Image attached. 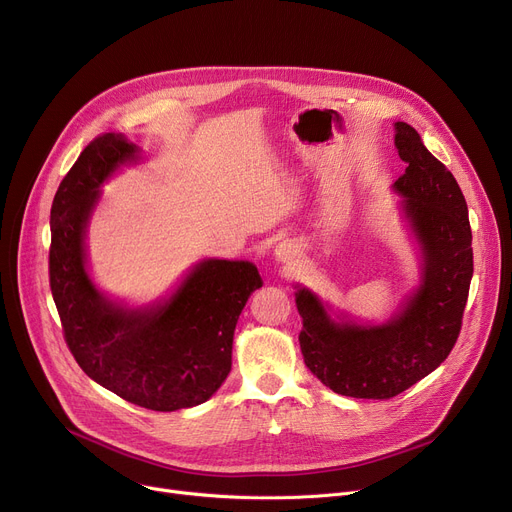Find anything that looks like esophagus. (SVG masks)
Returning <instances> with one entry per match:
<instances>
[{"label":"esophagus","instance_id":"34e87169","mask_svg":"<svg viewBox=\"0 0 512 512\" xmlns=\"http://www.w3.org/2000/svg\"><path fill=\"white\" fill-rule=\"evenodd\" d=\"M296 253H298V249H296V245L294 243H290V241H284V243H280L278 247H276V259L280 261V263H290V261H294L296 259Z\"/></svg>","mask_w":512,"mask_h":512}]
</instances>
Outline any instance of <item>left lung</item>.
Returning <instances> with one entry per match:
<instances>
[{
	"label": "left lung",
	"instance_id": "1",
	"mask_svg": "<svg viewBox=\"0 0 512 512\" xmlns=\"http://www.w3.org/2000/svg\"><path fill=\"white\" fill-rule=\"evenodd\" d=\"M395 131L407 168L393 189L403 197L401 210L422 251L418 290L383 325L335 321L311 290L296 292L304 364L331 391L358 399H391L445 362L473 276L467 203L455 177L412 125L397 121Z\"/></svg>",
	"mask_w": 512,
	"mask_h": 512
}]
</instances>
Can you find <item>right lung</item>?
<instances>
[{
  "instance_id": "add662e5",
  "label": "right lung",
  "mask_w": 512,
  "mask_h": 512,
  "mask_svg": "<svg viewBox=\"0 0 512 512\" xmlns=\"http://www.w3.org/2000/svg\"><path fill=\"white\" fill-rule=\"evenodd\" d=\"M135 160L138 146L102 133L63 177L51 206L49 284L65 344L88 377L146 410L177 412L226 381L238 315L263 280L249 261L206 259L173 296L144 309L102 296L86 269V226L98 187Z\"/></svg>"
}]
</instances>
